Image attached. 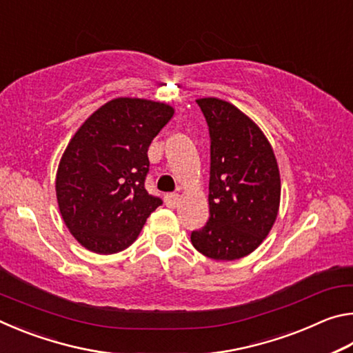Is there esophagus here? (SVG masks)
Returning <instances> with one entry per match:
<instances>
[{
	"instance_id": "34e87169",
	"label": "esophagus",
	"mask_w": 353,
	"mask_h": 353,
	"mask_svg": "<svg viewBox=\"0 0 353 353\" xmlns=\"http://www.w3.org/2000/svg\"><path fill=\"white\" fill-rule=\"evenodd\" d=\"M179 201H181V196H179L177 193H168L165 194V204L168 205L170 208H176Z\"/></svg>"
}]
</instances>
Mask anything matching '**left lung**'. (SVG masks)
<instances>
[{"mask_svg":"<svg viewBox=\"0 0 353 353\" xmlns=\"http://www.w3.org/2000/svg\"><path fill=\"white\" fill-rule=\"evenodd\" d=\"M210 134V218L191 232V243L213 260L243 259L260 246L276 223L280 174L260 128L227 101L202 98Z\"/></svg>","mask_w":353,"mask_h":353,"instance_id":"8db88e82","label":"left lung"}]
</instances>
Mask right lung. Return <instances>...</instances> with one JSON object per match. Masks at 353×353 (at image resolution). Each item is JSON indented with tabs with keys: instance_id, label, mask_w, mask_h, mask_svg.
<instances>
[{
	"instance_id": "add662e5",
	"label": "right lung",
	"mask_w": 353,
	"mask_h": 353,
	"mask_svg": "<svg viewBox=\"0 0 353 353\" xmlns=\"http://www.w3.org/2000/svg\"><path fill=\"white\" fill-rule=\"evenodd\" d=\"M174 115L163 103L117 98L92 113L61 159L59 210L77 241L97 254L129 248L162 199L149 194L148 148Z\"/></svg>"
}]
</instances>
